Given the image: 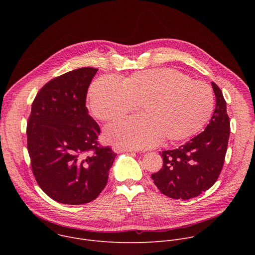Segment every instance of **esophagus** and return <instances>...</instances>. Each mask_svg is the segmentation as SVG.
Returning a JSON list of instances; mask_svg holds the SVG:
<instances>
[{"label":"esophagus","mask_w":255,"mask_h":255,"mask_svg":"<svg viewBox=\"0 0 255 255\" xmlns=\"http://www.w3.org/2000/svg\"><path fill=\"white\" fill-rule=\"evenodd\" d=\"M113 150L117 153H121V152H128V151H133L132 149H127V148H122V147H119V146H113Z\"/></svg>","instance_id":"esophagus-1"}]
</instances>
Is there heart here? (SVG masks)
Instances as JSON below:
<instances>
[{
	"mask_svg": "<svg viewBox=\"0 0 255 255\" xmlns=\"http://www.w3.org/2000/svg\"><path fill=\"white\" fill-rule=\"evenodd\" d=\"M142 104L143 115L116 121L105 128L106 139L131 149L179 142L197 134L210 119L214 94L205 83L193 81L172 68L135 72L123 83L112 77L95 81L88 108L98 120L108 122L134 111Z\"/></svg>",
	"mask_w": 255,
	"mask_h": 255,
	"instance_id": "heart-1",
	"label": "heart"
}]
</instances>
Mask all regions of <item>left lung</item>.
<instances>
[{
    "mask_svg": "<svg viewBox=\"0 0 255 255\" xmlns=\"http://www.w3.org/2000/svg\"><path fill=\"white\" fill-rule=\"evenodd\" d=\"M212 88L216 108L205 131L176 149L162 151V168L151 174L154 185L165 196L189 200L209 190L222 170L230 135V121L223 94Z\"/></svg>",
    "mask_w": 255,
    "mask_h": 255,
    "instance_id": "1",
    "label": "left lung"
}]
</instances>
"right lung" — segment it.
<instances>
[{
    "label": "right lung",
    "instance_id": "add662e5",
    "mask_svg": "<svg viewBox=\"0 0 255 255\" xmlns=\"http://www.w3.org/2000/svg\"><path fill=\"white\" fill-rule=\"evenodd\" d=\"M98 69L82 67L48 82L35 97L27 148L36 181L52 200L82 205L107 185L116 153L100 147V127L86 107Z\"/></svg>",
    "mask_w": 255,
    "mask_h": 255
}]
</instances>
